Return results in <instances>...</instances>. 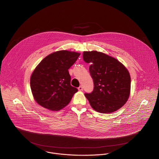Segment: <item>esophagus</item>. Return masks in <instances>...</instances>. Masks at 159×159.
<instances>
[{"label": "esophagus", "mask_w": 159, "mask_h": 159, "mask_svg": "<svg viewBox=\"0 0 159 159\" xmlns=\"http://www.w3.org/2000/svg\"><path fill=\"white\" fill-rule=\"evenodd\" d=\"M78 90L80 91H82L83 90V88L82 86H80L79 88H78Z\"/></svg>", "instance_id": "esophagus-1"}]
</instances>
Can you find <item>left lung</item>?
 Segmentation results:
<instances>
[{"label": "left lung", "instance_id": "8db88e82", "mask_svg": "<svg viewBox=\"0 0 159 159\" xmlns=\"http://www.w3.org/2000/svg\"><path fill=\"white\" fill-rule=\"evenodd\" d=\"M83 60L91 64L93 91L85 93L91 107L101 113H111L127 102L131 78L126 67L114 57L97 51H84Z\"/></svg>", "mask_w": 159, "mask_h": 159}]
</instances>
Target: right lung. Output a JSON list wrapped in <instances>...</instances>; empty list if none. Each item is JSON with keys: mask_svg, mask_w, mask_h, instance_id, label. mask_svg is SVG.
<instances>
[{"mask_svg": "<svg viewBox=\"0 0 159 159\" xmlns=\"http://www.w3.org/2000/svg\"><path fill=\"white\" fill-rule=\"evenodd\" d=\"M80 53L67 50L52 52L45 57L32 72L30 84L35 102L51 111L66 107L78 89L70 84L68 69Z\"/></svg>", "mask_w": 159, "mask_h": 159, "instance_id": "add662e5", "label": "right lung"}]
</instances>
